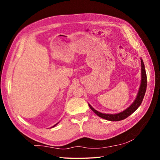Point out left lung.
Wrapping results in <instances>:
<instances>
[{"label": "left lung", "mask_w": 160, "mask_h": 160, "mask_svg": "<svg viewBox=\"0 0 160 160\" xmlns=\"http://www.w3.org/2000/svg\"><path fill=\"white\" fill-rule=\"evenodd\" d=\"M141 70H142L141 71L142 78H141V84L140 87V89H139L137 97L135 98V101L127 108H126L124 111H122L119 113L107 114V113H100V112L96 111L89 104V106L91 109L99 117L109 121H120V120H124L125 118H128L129 115H131L133 112L136 111L138 109V108L140 106L143 100V98L144 97L146 90H147V73H146L144 64L142 59H141Z\"/></svg>", "instance_id": "left-lung-1"}]
</instances>
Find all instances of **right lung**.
<instances>
[{
  "label": "right lung",
  "mask_w": 160,
  "mask_h": 160,
  "mask_svg": "<svg viewBox=\"0 0 160 160\" xmlns=\"http://www.w3.org/2000/svg\"><path fill=\"white\" fill-rule=\"evenodd\" d=\"M58 124V123H57V124H55V125H54V126H53V127H55V126H56V125H57Z\"/></svg>",
  "instance_id": "obj_1"
}]
</instances>
